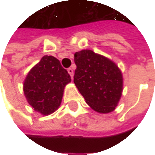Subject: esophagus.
Returning a JSON list of instances; mask_svg holds the SVG:
<instances>
[{
  "label": "esophagus",
  "instance_id": "esophagus-1",
  "mask_svg": "<svg viewBox=\"0 0 155 155\" xmlns=\"http://www.w3.org/2000/svg\"><path fill=\"white\" fill-rule=\"evenodd\" d=\"M68 73L71 74V77H73V74H74V71H73V69H72V68H69V69H68Z\"/></svg>",
  "mask_w": 155,
  "mask_h": 155
}]
</instances>
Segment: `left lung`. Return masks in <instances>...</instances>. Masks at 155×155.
Instances as JSON below:
<instances>
[{
    "label": "left lung",
    "instance_id": "1",
    "mask_svg": "<svg viewBox=\"0 0 155 155\" xmlns=\"http://www.w3.org/2000/svg\"><path fill=\"white\" fill-rule=\"evenodd\" d=\"M74 83L92 110L106 114L114 110L123 91V76L116 64L91 50L74 54Z\"/></svg>",
    "mask_w": 155,
    "mask_h": 155
}]
</instances>
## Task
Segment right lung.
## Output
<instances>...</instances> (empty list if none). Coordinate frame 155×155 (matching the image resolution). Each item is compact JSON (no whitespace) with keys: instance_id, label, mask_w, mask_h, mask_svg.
Here are the masks:
<instances>
[{"instance_id":"right-lung-1","label":"right lung","mask_w":155,"mask_h":155,"mask_svg":"<svg viewBox=\"0 0 155 155\" xmlns=\"http://www.w3.org/2000/svg\"><path fill=\"white\" fill-rule=\"evenodd\" d=\"M71 81L67 71L52 55H44L26 75L24 94L30 105L43 115H48L61 105L64 86Z\"/></svg>"}]
</instances>
